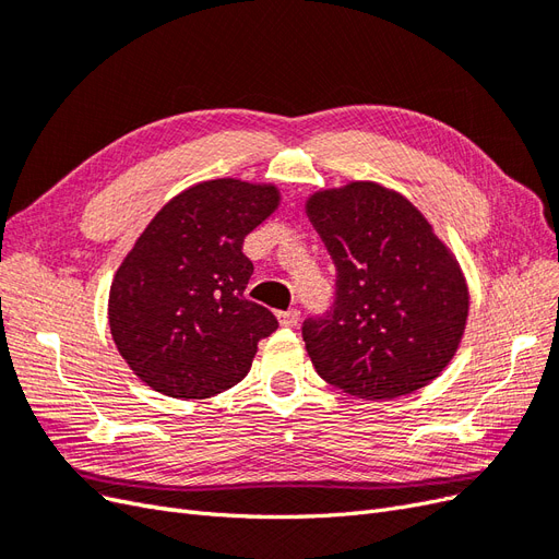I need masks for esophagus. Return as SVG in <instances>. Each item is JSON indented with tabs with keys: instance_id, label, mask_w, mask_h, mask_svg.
I'll return each instance as SVG.
<instances>
[{
	"instance_id": "obj_1",
	"label": "esophagus",
	"mask_w": 559,
	"mask_h": 559,
	"mask_svg": "<svg viewBox=\"0 0 559 559\" xmlns=\"http://www.w3.org/2000/svg\"><path fill=\"white\" fill-rule=\"evenodd\" d=\"M277 319H280L282 326H296L298 319H300V312L296 308H292V310H286V312H280Z\"/></svg>"
}]
</instances>
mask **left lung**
Here are the masks:
<instances>
[{
    "mask_svg": "<svg viewBox=\"0 0 559 559\" xmlns=\"http://www.w3.org/2000/svg\"><path fill=\"white\" fill-rule=\"evenodd\" d=\"M308 216L335 265L331 308L302 321L317 373L366 401L441 376L462 341L468 292L427 218L373 181L312 195Z\"/></svg>",
    "mask_w": 559,
    "mask_h": 559,
    "instance_id": "left-lung-1",
    "label": "left lung"
}]
</instances>
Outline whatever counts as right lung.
I'll return each mask as SVG.
<instances>
[{
    "instance_id": "add662e5",
    "label": "right lung",
    "mask_w": 559,
    "mask_h": 559,
    "mask_svg": "<svg viewBox=\"0 0 559 559\" xmlns=\"http://www.w3.org/2000/svg\"><path fill=\"white\" fill-rule=\"evenodd\" d=\"M275 186L214 179L154 216L118 267L109 326L121 357L156 392L210 399L238 384L277 317L245 296L247 235L275 212Z\"/></svg>"
}]
</instances>
